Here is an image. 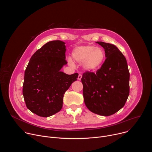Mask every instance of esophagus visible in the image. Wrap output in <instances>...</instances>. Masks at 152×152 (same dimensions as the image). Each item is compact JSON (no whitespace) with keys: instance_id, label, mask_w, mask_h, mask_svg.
<instances>
[{"instance_id":"34e87169","label":"esophagus","mask_w":152,"mask_h":152,"mask_svg":"<svg viewBox=\"0 0 152 152\" xmlns=\"http://www.w3.org/2000/svg\"><path fill=\"white\" fill-rule=\"evenodd\" d=\"M82 75L79 74V75H78V77H77V79H78L79 80H81V79H82Z\"/></svg>"}]
</instances>
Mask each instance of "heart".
Returning a JSON list of instances; mask_svg holds the SVG:
<instances>
[{
  "label": "heart",
  "instance_id": "b5f03b06",
  "mask_svg": "<svg viewBox=\"0 0 152 152\" xmlns=\"http://www.w3.org/2000/svg\"><path fill=\"white\" fill-rule=\"evenodd\" d=\"M72 55L77 62H83V68L88 72H94L99 69L105 59L103 50L94 46L77 47L73 49ZM69 62L72 64L71 61Z\"/></svg>",
  "mask_w": 152,
  "mask_h": 152
}]
</instances>
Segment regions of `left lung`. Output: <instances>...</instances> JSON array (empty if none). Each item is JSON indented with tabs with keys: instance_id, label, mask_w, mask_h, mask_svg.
Listing matches in <instances>:
<instances>
[{
	"instance_id": "1",
	"label": "left lung",
	"mask_w": 152,
	"mask_h": 152,
	"mask_svg": "<svg viewBox=\"0 0 152 152\" xmlns=\"http://www.w3.org/2000/svg\"><path fill=\"white\" fill-rule=\"evenodd\" d=\"M96 43L104 49L106 59L96 73L83 74L84 102L92 113L110 116L125 104L129 94L130 74L126 58L115 45L102 41Z\"/></svg>"
}]
</instances>
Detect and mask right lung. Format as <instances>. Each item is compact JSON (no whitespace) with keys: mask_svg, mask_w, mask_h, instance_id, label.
I'll return each mask as SVG.
<instances>
[{"mask_svg":"<svg viewBox=\"0 0 152 152\" xmlns=\"http://www.w3.org/2000/svg\"><path fill=\"white\" fill-rule=\"evenodd\" d=\"M60 40L47 42L32 56L25 72L23 95L28 109L48 117L62 107L64 95L78 74L61 71L67 64L66 45Z\"/></svg>","mask_w":152,"mask_h":152,"instance_id":"add662e5","label":"right lung"}]
</instances>
